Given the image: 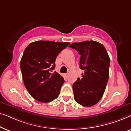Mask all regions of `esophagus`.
<instances>
[{"label": "esophagus", "instance_id": "esophagus-1", "mask_svg": "<svg viewBox=\"0 0 131 131\" xmlns=\"http://www.w3.org/2000/svg\"><path fill=\"white\" fill-rule=\"evenodd\" d=\"M64 77H65L66 78H68V74H64Z\"/></svg>", "mask_w": 131, "mask_h": 131}]
</instances>
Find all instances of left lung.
Segmentation results:
<instances>
[{
  "mask_svg": "<svg viewBox=\"0 0 131 131\" xmlns=\"http://www.w3.org/2000/svg\"><path fill=\"white\" fill-rule=\"evenodd\" d=\"M69 47L81 56L80 68L84 71L81 79L78 78L72 85L74 99L84 107H91L105 92L109 78V56L104 45L96 41L74 42Z\"/></svg>",
  "mask_w": 131,
  "mask_h": 131,
  "instance_id": "1",
  "label": "left lung"
}]
</instances>
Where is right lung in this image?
Returning a JSON list of instances; mask_svg holds the SVG:
<instances>
[{"instance_id":"add662e5","label":"right lung","mask_w":131,"mask_h":131,"mask_svg":"<svg viewBox=\"0 0 131 131\" xmlns=\"http://www.w3.org/2000/svg\"><path fill=\"white\" fill-rule=\"evenodd\" d=\"M69 44L68 42L38 41L24 50L20 62L23 80L36 101L46 103L58 97L64 80L56 71L51 72L57 56Z\"/></svg>"}]
</instances>
